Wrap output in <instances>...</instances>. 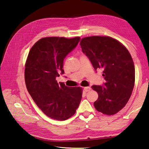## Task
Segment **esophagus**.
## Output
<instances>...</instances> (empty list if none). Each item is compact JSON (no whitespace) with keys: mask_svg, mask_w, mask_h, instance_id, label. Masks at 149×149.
Masks as SVG:
<instances>
[{"mask_svg":"<svg viewBox=\"0 0 149 149\" xmlns=\"http://www.w3.org/2000/svg\"><path fill=\"white\" fill-rule=\"evenodd\" d=\"M90 89H91V88L89 87V86L84 88V90L86 92H89L90 91Z\"/></svg>","mask_w":149,"mask_h":149,"instance_id":"esophagus-1","label":"esophagus"}]
</instances>
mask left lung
<instances>
[{"label":"left lung","instance_id":"left-lung-1","mask_svg":"<svg viewBox=\"0 0 149 149\" xmlns=\"http://www.w3.org/2000/svg\"><path fill=\"white\" fill-rule=\"evenodd\" d=\"M82 52L96 71L102 70L104 86L93 85L98 98L94 106L104 114L113 115L125 106L135 83V66L127 49L109 37L92 36L80 42Z\"/></svg>","mask_w":149,"mask_h":149}]
</instances>
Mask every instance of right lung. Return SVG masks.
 <instances>
[{
  "label": "right lung",
  "instance_id": "add662e5",
  "mask_svg": "<svg viewBox=\"0 0 149 149\" xmlns=\"http://www.w3.org/2000/svg\"><path fill=\"white\" fill-rule=\"evenodd\" d=\"M79 40V37L43 38L29 52L25 69L26 86L36 104L52 119H69L81 100L82 88L66 86L56 80L65 73L64 59Z\"/></svg>",
  "mask_w": 149,
  "mask_h": 149
}]
</instances>
